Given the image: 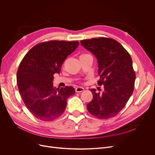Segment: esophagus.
<instances>
[{
	"instance_id": "1",
	"label": "esophagus",
	"mask_w": 155,
	"mask_h": 155,
	"mask_svg": "<svg viewBox=\"0 0 155 155\" xmlns=\"http://www.w3.org/2000/svg\"><path fill=\"white\" fill-rule=\"evenodd\" d=\"M84 91V88L81 87H78L76 88V92H81Z\"/></svg>"
}]
</instances>
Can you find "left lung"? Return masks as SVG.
Returning a JSON list of instances; mask_svg holds the SVG:
<instances>
[{
  "mask_svg": "<svg viewBox=\"0 0 155 155\" xmlns=\"http://www.w3.org/2000/svg\"><path fill=\"white\" fill-rule=\"evenodd\" d=\"M81 44L96 57L100 77L97 84L104 85L102 93L91 89L93 99L87 109L97 118H112L124 109L133 92L136 74L132 59L113 39L97 37L82 40Z\"/></svg>",
  "mask_w": 155,
  "mask_h": 155,
  "instance_id": "1",
  "label": "left lung"
}]
</instances>
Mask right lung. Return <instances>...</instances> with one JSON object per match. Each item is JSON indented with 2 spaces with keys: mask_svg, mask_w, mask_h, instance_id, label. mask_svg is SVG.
Here are the masks:
<instances>
[{
  "mask_svg": "<svg viewBox=\"0 0 155 155\" xmlns=\"http://www.w3.org/2000/svg\"><path fill=\"white\" fill-rule=\"evenodd\" d=\"M78 41H49L31 48L18 67L17 82L27 109L36 118L51 121L62 115L72 87H54V75L59 74L64 59L76 50Z\"/></svg>",
  "mask_w": 155,
  "mask_h": 155,
  "instance_id": "1",
  "label": "right lung"
}]
</instances>
